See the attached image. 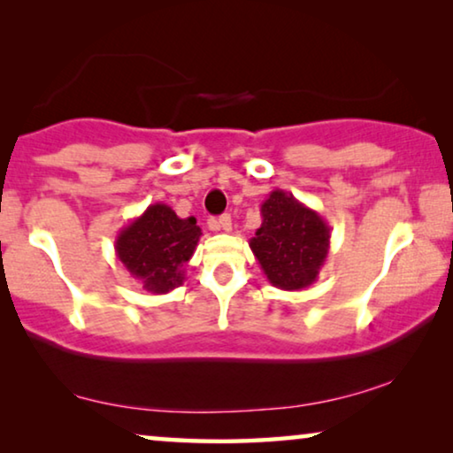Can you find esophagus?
<instances>
[{
  "instance_id": "34e87169",
  "label": "esophagus",
  "mask_w": 453,
  "mask_h": 453,
  "mask_svg": "<svg viewBox=\"0 0 453 453\" xmlns=\"http://www.w3.org/2000/svg\"><path fill=\"white\" fill-rule=\"evenodd\" d=\"M210 228H212V231H225V233L233 231V219L228 214H222L216 220L210 222Z\"/></svg>"
}]
</instances>
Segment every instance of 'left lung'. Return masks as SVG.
Returning <instances> with one entry per match:
<instances>
[{
	"label": "left lung",
	"mask_w": 453,
	"mask_h": 453,
	"mask_svg": "<svg viewBox=\"0 0 453 453\" xmlns=\"http://www.w3.org/2000/svg\"><path fill=\"white\" fill-rule=\"evenodd\" d=\"M262 226L250 247L272 287L303 290L318 280L330 251V226L290 191L274 189L262 203Z\"/></svg>",
	"instance_id": "left-lung-1"
}]
</instances>
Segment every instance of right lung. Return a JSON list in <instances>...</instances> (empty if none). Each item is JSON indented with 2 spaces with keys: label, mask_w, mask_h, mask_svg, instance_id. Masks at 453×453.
Wrapping results in <instances>:
<instances>
[{
  "label": "right lung",
  "mask_w": 453,
  "mask_h": 453,
  "mask_svg": "<svg viewBox=\"0 0 453 453\" xmlns=\"http://www.w3.org/2000/svg\"><path fill=\"white\" fill-rule=\"evenodd\" d=\"M202 228L194 216L179 219L166 203H150L127 222L115 239V253L126 270L152 295L171 293L185 280V264L194 256Z\"/></svg>",
  "instance_id": "add662e5"
}]
</instances>
